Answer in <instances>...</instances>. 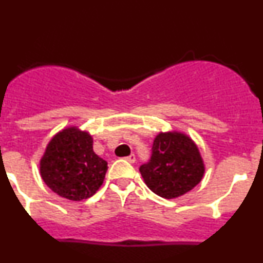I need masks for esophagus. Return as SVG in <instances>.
Wrapping results in <instances>:
<instances>
[{"label":"esophagus","instance_id":"34e87169","mask_svg":"<svg viewBox=\"0 0 263 263\" xmlns=\"http://www.w3.org/2000/svg\"><path fill=\"white\" fill-rule=\"evenodd\" d=\"M124 159H126L129 164H134V162L136 161V156H135V155H129V156L124 157Z\"/></svg>","mask_w":263,"mask_h":263}]
</instances>
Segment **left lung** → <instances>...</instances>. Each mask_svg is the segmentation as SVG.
I'll return each instance as SVG.
<instances>
[{"mask_svg":"<svg viewBox=\"0 0 263 263\" xmlns=\"http://www.w3.org/2000/svg\"><path fill=\"white\" fill-rule=\"evenodd\" d=\"M140 173L155 194L174 199L197 186L205 166L194 141L182 132L168 131L155 137L150 161L140 167Z\"/></svg>","mask_w":263,"mask_h":263,"instance_id":"8db88e82","label":"left lung"}]
</instances>
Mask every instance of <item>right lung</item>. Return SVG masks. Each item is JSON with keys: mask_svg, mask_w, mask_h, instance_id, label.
<instances>
[{"mask_svg": "<svg viewBox=\"0 0 263 263\" xmlns=\"http://www.w3.org/2000/svg\"><path fill=\"white\" fill-rule=\"evenodd\" d=\"M107 161L93 151L89 132L63 128L49 141L40 159L44 182L59 197L79 201L95 195L103 184Z\"/></svg>", "mask_w": 263, "mask_h": 263, "instance_id": "1", "label": "right lung"}]
</instances>
